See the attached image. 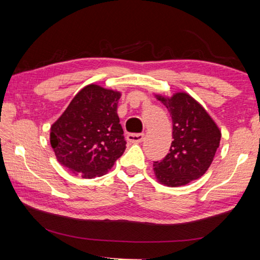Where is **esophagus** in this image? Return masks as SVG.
Returning <instances> with one entry per match:
<instances>
[{
  "instance_id": "esophagus-1",
  "label": "esophagus",
  "mask_w": 260,
  "mask_h": 260,
  "mask_svg": "<svg viewBox=\"0 0 260 260\" xmlns=\"http://www.w3.org/2000/svg\"><path fill=\"white\" fill-rule=\"evenodd\" d=\"M144 139V134L138 133V134H128L127 135V140L132 143H141Z\"/></svg>"
}]
</instances>
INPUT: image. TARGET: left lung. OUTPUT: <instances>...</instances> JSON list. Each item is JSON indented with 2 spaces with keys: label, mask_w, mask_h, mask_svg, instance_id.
<instances>
[{
  "label": "left lung",
  "mask_w": 260,
  "mask_h": 260,
  "mask_svg": "<svg viewBox=\"0 0 260 260\" xmlns=\"http://www.w3.org/2000/svg\"><path fill=\"white\" fill-rule=\"evenodd\" d=\"M157 99L172 117L173 141L170 152L153 161L157 180L169 187L184 186L203 175L219 148L221 132L205 109L186 93Z\"/></svg>",
  "instance_id": "8db88e82"
}]
</instances>
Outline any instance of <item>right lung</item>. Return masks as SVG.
Returning a JSON list of instances; mask_svg holds the SVG:
<instances>
[{
    "instance_id": "obj_1",
    "label": "right lung",
    "mask_w": 260,
    "mask_h": 260,
    "mask_svg": "<svg viewBox=\"0 0 260 260\" xmlns=\"http://www.w3.org/2000/svg\"><path fill=\"white\" fill-rule=\"evenodd\" d=\"M120 96L88 85L52 124L50 144L65 169L82 178L101 177L124 153L126 141L117 114Z\"/></svg>"
}]
</instances>
